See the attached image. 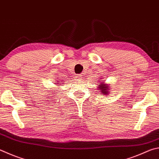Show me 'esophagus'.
Wrapping results in <instances>:
<instances>
[{"label": "esophagus", "instance_id": "1", "mask_svg": "<svg viewBox=\"0 0 159 159\" xmlns=\"http://www.w3.org/2000/svg\"><path fill=\"white\" fill-rule=\"evenodd\" d=\"M76 78L78 80H83V75L82 74H79L76 76Z\"/></svg>", "mask_w": 159, "mask_h": 159}]
</instances>
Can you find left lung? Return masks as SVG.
<instances>
[{"mask_svg": "<svg viewBox=\"0 0 159 159\" xmlns=\"http://www.w3.org/2000/svg\"><path fill=\"white\" fill-rule=\"evenodd\" d=\"M100 81H102V80H100ZM98 90H99V92L102 94L103 95H108L110 92V86H108L106 83H104V80H103V82H101L100 85L98 86Z\"/></svg>", "mask_w": 159, "mask_h": 159, "instance_id": "obj_1", "label": "left lung"}]
</instances>
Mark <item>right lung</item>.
Returning <instances> with one entry per match:
<instances>
[{"instance_id":"add662e5","label":"right lung","mask_w":159,"mask_h":159,"mask_svg":"<svg viewBox=\"0 0 159 159\" xmlns=\"http://www.w3.org/2000/svg\"><path fill=\"white\" fill-rule=\"evenodd\" d=\"M57 82H59V83H55L57 85H59L62 84V82L61 81V80H59V81H57ZM55 93H56V92H55Z\"/></svg>"}]
</instances>
